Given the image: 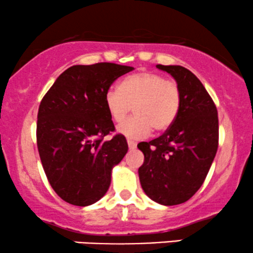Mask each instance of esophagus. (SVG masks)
<instances>
[{"label":"esophagus","mask_w":253,"mask_h":253,"mask_svg":"<svg viewBox=\"0 0 253 253\" xmlns=\"http://www.w3.org/2000/svg\"><path fill=\"white\" fill-rule=\"evenodd\" d=\"M127 144H128V147L130 150L135 149V147H136V143L134 140H129V139H128V140H127Z\"/></svg>","instance_id":"obj_1"}]
</instances>
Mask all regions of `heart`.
<instances>
[{
	"label": "heart",
	"mask_w": 253,
	"mask_h": 253,
	"mask_svg": "<svg viewBox=\"0 0 253 253\" xmlns=\"http://www.w3.org/2000/svg\"><path fill=\"white\" fill-rule=\"evenodd\" d=\"M110 119L120 123L133 107L135 115L118 126V132L129 139H141L150 133L163 132L172 126L182 107V90L175 80L151 71L125 77L119 88L104 95Z\"/></svg>",
	"instance_id": "1"
}]
</instances>
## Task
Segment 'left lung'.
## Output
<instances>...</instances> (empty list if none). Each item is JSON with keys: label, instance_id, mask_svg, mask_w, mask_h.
<instances>
[{"label": "left lung", "instance_id": "obj_1", "mask_svg": "<svg viewBox=\"0 0 253 253\" xmlns=\"http://www.w3.org/2000/svg\"><path fill=\"white\" fill-rule=\"evenodd\" d=\"M176 80L182 107L172 126L138 144L144 153L139 179L146 195L165 206L179 205L201 188L219 145V119L213 98L193 72L179 65H157Z\"/></svg>", "mask_w": 253, "mask_h": 253}]
</instances>
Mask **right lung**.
Wrapping results in <instances>:
<instances>
[{
	"mask_svg": "<svg viewBox=\"0 0 253 253\" xmlns=\"http://www.w3.org/2000/svg\"><path fill=\"white\" fill-rule=\"evenodd\" d=\"M134 70L114 63L74 65L57 78L40 102L37 145L51 187L64 201L89 206L110 185L112 168L128 151L115 130L104 95L115 80Z\"/></svg>",
	"mask_w": 253,
	"mask_h": 253,
	"instance_id": "add662e5",
	"label": "right lung"
}]
</instances>
